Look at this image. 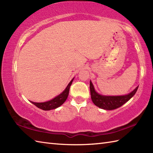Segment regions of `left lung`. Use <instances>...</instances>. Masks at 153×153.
<instances>
[{
	"label": "left lung",
	"mask_w": 153,
	"mask_h": 153,
	"mask_svg": "<svg viewBox=\"0 0 153 153\" xmlns=\"http://www.w3.org/2000/svg\"><path fill=\"white\" fill-rule=\"evenodd\" d=\"M138 89V86L131 91L130 93L125 95L120 96H106L102 95L97 93L94 86L90 81V91H91V97L93 102L95 105L99 107V108L105 110H114L124 105L131 97L134 96L135 93L137 92Z\"/></svg>",
	"instance_id": "obj_1"
}]
</instances>
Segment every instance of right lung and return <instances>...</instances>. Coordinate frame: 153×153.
<instances>
[{"label": "right lung", "mask_w": 153, "mask_h": 153, "mask_svg": "<svg viewBox=\"0 0 153 153\" xmlns=\"http://www.w3.org/2000/svg\"><path fill=\"white\" fill-rule=\"evenodd\" d=\"M74 79V77L71 80V82L68 83L66 88L64 89V91H63V92L60 93V95L56 96V97H54V99L44 102H34L33 101L30 102L32 104H33L34 105L36 106L37 108H41L43 110H50L52 109H55L58 108V107H59L62 105L67 99L68 94H69L70 86L71 85V83H72Z\"/></svg>", "instance_id": "1"}]
</instances>
